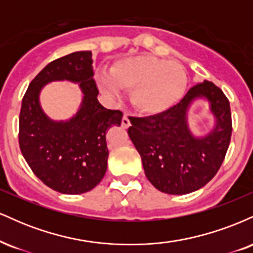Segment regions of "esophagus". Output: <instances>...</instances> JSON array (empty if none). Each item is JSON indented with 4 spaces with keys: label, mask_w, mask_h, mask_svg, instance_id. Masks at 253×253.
<instances>
[{
    "label": "esophagus",
    "mask_w": 253,
    "mask_h": 253,
    "mask_svg": "<svg viewBox=\"0 0 253 253\" xmlns=\"http://www.w3.org/2000/svg\"><path fill=\"white\" fill-rule=\"evenodd\" d=\"M121 125H123L124 128H128V127L130 126V121L128 119V115H124L123 121H121Z\"/></svg>",
    "instance_id": "esophagus-1"
}]
</instances>
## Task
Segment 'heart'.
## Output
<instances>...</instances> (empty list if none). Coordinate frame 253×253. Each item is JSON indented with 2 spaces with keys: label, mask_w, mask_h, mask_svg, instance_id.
<instances>
[{
  "label": "heart",
  "mask_w": 253,
  "mask_h": 253,
  "mask_svg": "<svg viewBox=\"0 0 253 253\" xmlns=\"http://www.w3.org/2000/svg\"><path fill=\"white\" fill-rule=\"evenodd\" d=\"M100 85L112 96H118L119 88L132 90L134 108L144 115H157L181 101L188 76L179 63L144 53L115 62L110 77H100Z\"/></svg>",
  "instance_id": "heart-1"
}]
</instances>
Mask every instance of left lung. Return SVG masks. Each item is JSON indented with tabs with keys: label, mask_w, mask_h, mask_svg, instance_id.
Returning <instances> with one entry per match:
<instances>
[{
	"label": "left lung",
	"mask_w": 253,
	"mask_h": 253,
	"mask_svg": "<svg viewBox=\"0 0 253 253\" xmlns=\"http://www.w3.org/2000/svg\"><path fill=\"white\" fill-rule=\"evenodd\" d=\"M201 98L209 101L214 126L207 135L197 137L190 130L187 112ZM129 121V138L147 179L156 189L171 195L193 193L207 184L221 167L231 141L229 102L210 81L194 85L167 112Z\"/></svg>",
	"instance_id": "left-lung-1"
}]
</instances>
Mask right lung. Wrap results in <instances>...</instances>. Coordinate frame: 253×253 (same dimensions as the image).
<instances>
[{
    "mask_svg": "<svg viewBox=\"0 0 253 253\" xmlns=\"http://www.w3.org/2000/svg\"><path fill=\"white\" fill-rule=\"evenodd\" d=\"M91 51H78L45 66L28 85L19 118L22 156L43 184L62 194L94 189L107 171L106 132L120 126L123 113L98 102ZM56 80L78 83L84 94L77 114L69 121H52L40 106V92Z\"/></svg>",
    "mask_w": 253,
    "mask_h": 253,
    "instance_id": "obj_1",
    "label": "right lung"
}]
</instances>
